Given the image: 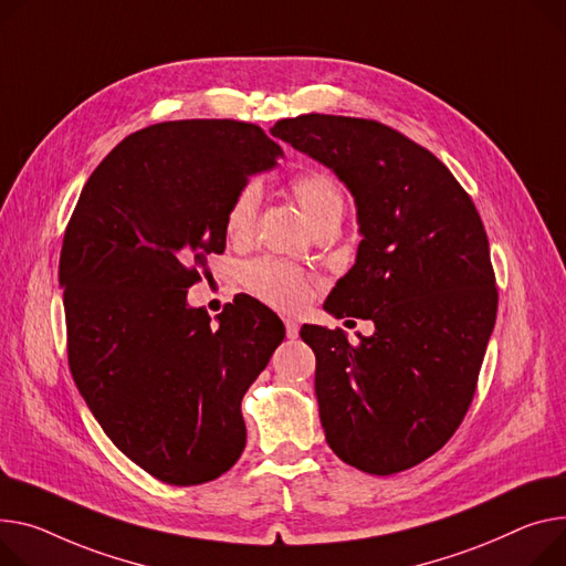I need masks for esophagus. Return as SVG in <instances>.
I'll list each match as a JSON object with an SVG mask.
<instances>
[{
    "label": "esophagus",
    "mask_w": 566,
    "mask_h": 566,
    "mask_svg": "<svg viewBox=\"0 0 566 566\" xmlns=\"http://www.w3.org/2000/svg\"><path fill=\"white\" fill-rule=\"evenodd\" d=\"M284 329H286L289 338H295L297 332H300V327H297V323L293 318H284Z\"/></svg>",
    "instance_id": "obj_1"
}]
</instances>
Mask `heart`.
Instances as JSON below:
<instances>
[{"instance_id": "heart-1", "label": "heart", "mask_w": 566, "mask_h": 566, "mask_svg": "<svg viewBox=\"0 0 566 566\" xmlns=\"http://www.w3.org/2000/svg\"><path fill=\"white\" fill-rule=\"evenodd\" d=\"M291 193L303 207L314 228L329 220H342L346 209V198L338 181L325 170H307L291 179ZM261 207V188L256 181L241 184L234 196L228 202L222 218L224 237L232 243H248L254 237L256 218ZM243 284L282 312H295L307 305L312 295V286L307 275L295 269L293 263L275 259V256H259L243 269Z\"/></svg>"}]
</instances>
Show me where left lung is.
<instances>
[{
    "label": "left lung",
    "mask_w": 566,
    "mask_h": 566,
    "mask_svg": "<svg viewBox=\"0 0 566 566\" xmlns=\"http://www.w3.org/2000/svg\"><path fill=\"white\" fill-rule=\"evenodd\" d=\"M271 132L350 188L364 237L323 307L373 321L375 334L350 344L342 329H300L325 439L364 473L407 471L464 421L496 323L480 213L430 149L378 120L307 113Z\"/></svg>",
    "instance_id": "8db88e82"
}]
</instances>
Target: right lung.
<instances>
[{"mask_svg":"<svg viewBox=\"0 0 566 566\" xmlns=\"http://www.w3.org/2000/svg\"><path fill=\"white\" fill-rule=\"evenodd\" d=\"M282 157L241 120H172L129 134L93 170L65 228L59 282L70 373L123 453L166 484L230 471L245 448L241 400L282 344L254 297L218 323L186 291L222 254L237 188Z\"/></svg>","mask_w":566,"mask_h":566,"instance_id":"add662e5","label":"right lung"}]
</instances>
